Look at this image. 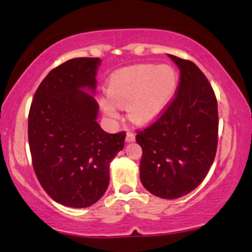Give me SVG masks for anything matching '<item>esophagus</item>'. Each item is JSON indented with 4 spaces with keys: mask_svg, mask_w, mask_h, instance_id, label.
<instances>
[{
    "mask_svg": "<svg viewBox=\"0 0 252 252\" xmlns=\"http://www.w3.org/2000/svg\"><path fill=\"white\" fill-rule=\"evenodd\" d=\"M135 141V134L132 132H127L126 134V142H133Z\"/></svg>",
    "mask_w": 252,
    "mask_h": 252,
    "instance_id": "1",
    "label": "esophagus"
}]
</instances>
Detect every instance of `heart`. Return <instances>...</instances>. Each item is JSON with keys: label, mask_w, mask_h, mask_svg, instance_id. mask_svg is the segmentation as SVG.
Wrapping results in <instances>:
<instances>
[{"label": "heart", "mask_w": 252, "mask_h": 252, "mask_svg": "<svg viewBox=\"0 0 252 252\" xmlns=\"http://www.w3.org/2000/svg\"><path fill=\"white\" fill-rule=\"evenodd\" d=\"M177 86V72L168 65H134L110 77L108 95H102L98 103L108 118L117 120L119 108H126L130 122L142 125L164 111Z\"/></svg>", "instance_id": "b5f03b06"}]
</instances>
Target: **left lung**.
I'll return each instance as SVG.
<instances>
[{"instance_id": "8db88e82", "label": "left lung", "mask_w": 252, "mask_h": 252, "mask_svg": "<svg viewBox=\"0 0 252 252\" xmlns=\"http://www.w3.org/2000/svg\"><path fill=\"white\" fill-rule=\"evenodd\" d=\"M168 57L180 70L178 94L135 140L142 148L143 187L157 197L175 199L194 190L215 160L218 106L209 80L192 62Z\"/></svg>"}]
</instances>
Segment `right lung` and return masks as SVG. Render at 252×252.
Wrapping results in <instances>:
<instances>
[{"label":"right lung","mask_w":252,"mask_h":252,"mask_svg":"<svg viewBox=\"0 0 252 252\" xmlns=\"http://www.w3.org/2000/svg\"><path fill=\"white\" fill-rule=\"evenodd\" d=\"M99 58H73L51 70L34 94L29 115L33 167L55 202L87 208L104 195L110 163L126 134L104 132L94 97Z\"/></svg>","instance_id":"right-lung-1"}]
</instances>
